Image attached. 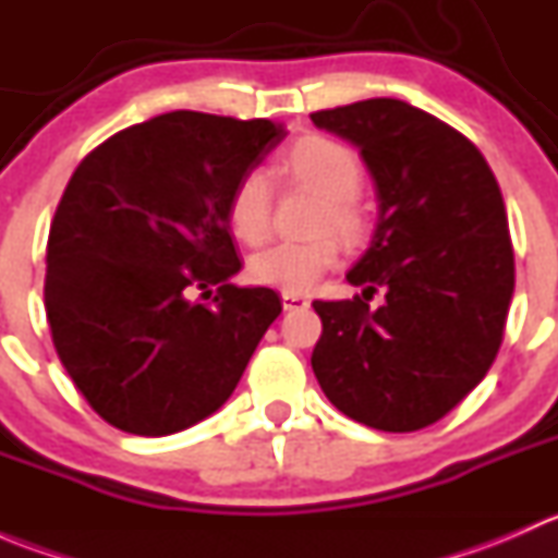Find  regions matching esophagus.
Listing matches in <instances>:
<instances>
[{"instance_id": "obj_1", "label": "esophagus", "mask_w": 558, "mask_h": 558, "mask_svg": "<svg viewBox=\"0 0 558 558\" xmlns=\"http://www.w3.org/2000/svg\"><path fill=\"white\" fill-rule=\"evenodd\" d=\"M283 307L286 311H302V307L311 305V300H307L305 294H294V291H283Z\"/></svg>"}]
</instances>
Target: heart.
Returning <instances> with one entry per match:
<instances>
[{"mask_svg":"<svg viewBox=\"0 0 558 558\" xmlns=\"http://www.w3.org/2000/svg\"><path fill=\"white\" fill-rule=\"evenodd\" d=\"M280 174L318 194L313 213V238L286 240L258 251L251 258V278L272 289L311 291L337 262H340V234L348 245L362 243L367 234V210L359 202L364 167L353 148L324 134H302L280 156ZM227 223L238 240L258 245L272 229V185L264 172H245L232 185L227 199ZM331 228L330 233L325 229Z\"/></svg>","mask_w":558,"mask_h":558,"instance_id":"1","label":"heart"}]
</instances>
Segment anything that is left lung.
Masks as SVG:
<instances>
[{
    "instance_id": "left-lung-1",
    "label": "left lung",
    "mask_w": 558,
    "mask_h": 558,
    "mask_svg": "<svg viewBox=\"0 0 558 558\" xmlns=\"http://www.w3.org/2000/svg\"><path fill=\"white\" fill-rule=\"evenodd\" d=\"M359 148L378 223L348 269L362 296L313 302V373L340 413L380 432H415L451 413L497 359L515 264L502 191L481 150L402 99L313 112ZM385 302L369 308L375 290Z\"/></svg>"
}]
</instances>
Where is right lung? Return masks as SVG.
Returning a JSON list of instances; mask_svg holds the SVG:
<instances>
[{
    "instance_id": "add662e5",
    "label": "right lung",
    "mask_w": 558,
    "mask_h": 558,
    "mask_svg": "<svg viewBox=\"0 0 558 558\" xmlns=\"http://www.w3.org/2000/svg\"><path fill=\"white\" fill-rule=\"evenodd\" d=\"M283 137L267 118L174 110L112 134L66 183L45 313L72 384L116 429L165 437L216 413L283 311L272 289L229 280L243 264L227 223L232 185Z\"/></svg>"
}]
</instances>
